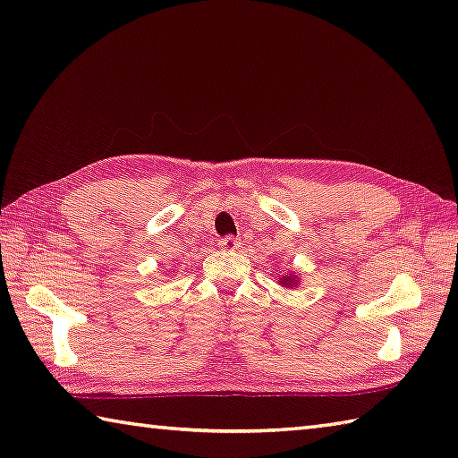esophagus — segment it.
I'll return each mask as SVG.
<instances>
[{
	"instance_id": "esophagus-1",
	"label": "esophagus",
	"mask_w": 458,
	"mask_h": 458,
	"mask_svg": "<svg viewBox=\"0 0 458 458\" xmlns=\"http://www.w3.org/2000/svg\"><path fill=\"white\" fill-rule=\"evenodd\" d=\"M219 247L223 249V251H235V249L239 247V241L235 237H223L219 239Z\"/></svg>"
}]
</instances>
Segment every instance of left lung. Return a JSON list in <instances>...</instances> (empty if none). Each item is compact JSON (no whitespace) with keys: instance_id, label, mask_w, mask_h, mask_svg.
Listing matches in <instances>:
<instances>
[{"instance_id":"obj_1","label":"left lung","mask_w":458,"mask_h":458,"mask_svg":"<svg viewBox=\"0 0 458 458\" xmlns=\"http://www.w3.org/2000/svg\"><path fill=\"white\" fill-rule=\"evenodd\" d=\"M279 284H283V287H287V289L297 287V284H299V275L284 273V275H281V277H279Z\"/></svg>"}]
</instances>
